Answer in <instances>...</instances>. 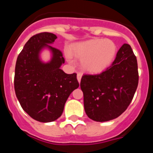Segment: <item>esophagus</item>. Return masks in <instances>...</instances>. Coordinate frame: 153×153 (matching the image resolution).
<instances>
[{"label": "esophagus", "instance_id": "esophagus-1", "mask_svg": "<svg viewBox=\"0 0 153 153\" xmlns=\"http://www.w3.org/2000/svg\"><path fill=\"white\" fill-rule=\"evenodd\" d=\"M76 78H77V80L79 83H80L81 81V78H82V74H79V73H78L77 75H76Z\"/></svg>", "mask_w": 153, "mask_h": 153}]
</instances>
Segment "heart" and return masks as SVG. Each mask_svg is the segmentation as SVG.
I'll use <instances>...</instances> for the list:
<instances>
[{
    "label": "heart",
    "instance_id": "obj_1",
    "mask_svg": "<svg viewBox=\"0 0 153 153\" xmlns=\"http://www.w3.org/2000/svg\"><path fill=\"white\" fill-rule=\"evenodd\" d=\"M117 51V45L112 40L93 39L76 45L74 54L82 60L81 66L85 72L98 74L110 66Z\"/></svg>",
    "mask_w": 153,
    "mask_h": 153
}]
</instances>
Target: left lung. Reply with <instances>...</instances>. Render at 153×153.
Instances as JSON below:
<instances>
[{
	"label": "left lung",
	"mask_w": 153,
	"mask_h": 153,
	"mask_svg": "<svg viewBox=\"0 0 153 153\" xmlns=\"http://www.w3.org/2000/svg\"><path fill=\"white\" fill-rule=\"evenodd\" d=\"M138 82L137 60L130 46L124 44L106 71L82 76L80 88L86 115L97 122L120 117L130 104Z\"/></svg>",
	"instance_id": "left-lung-1"
}]
</instances>
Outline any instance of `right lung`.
Listing matches in <instances>:
<instances>
[{"label": "right lung", "mask_w": 153, "mask_h": 153, "mask_svg": "<svg viewBox=\"0 0 153 153\" xmlns=\"http://www.w3.org/2000/svg\"><path fill=\"white\" fill-rule=\"evenodd\" d=\"M56 38L47 32L31 36L16 62L14 90L17 100L31 118L41 123L57 120L70 93L79 85L76 74H67L60 69L65 63L63 54L51 46ZM44 49L51 53L47 62L40 56Z\"/></svg>", "instance_id": "obj_1"}]
</instances>
